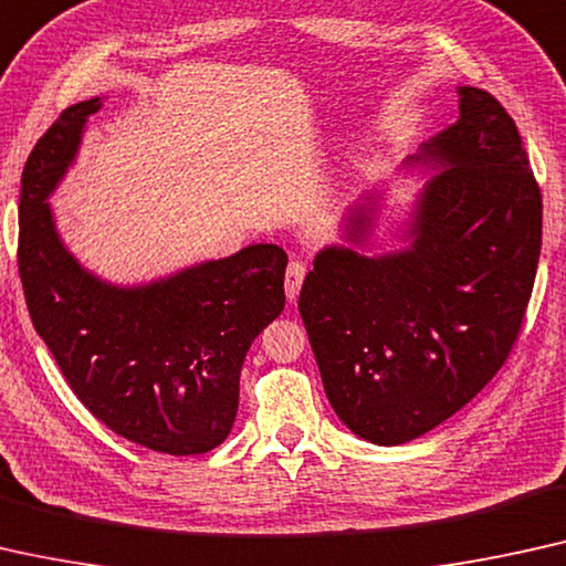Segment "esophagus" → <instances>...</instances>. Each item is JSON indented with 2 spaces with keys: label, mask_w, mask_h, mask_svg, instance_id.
I'll list each match as a JSON object with an SVG mask.
<instances>
[{
  "label": "esophagus",
  "mask_w": 566,
  "mask_h": 566,
  "mask_svg": "<svg viewBox=\"0 0 566 566\" xmlns=\"http://www.w3.org/2000/svg\"><path fill=\"white\" fill-rule=\"evenodd\" d=\"M305 274H307V266L302 264L300 259L290 261V266H286V274H284V292H286V297H290V302L300 294V286H302V282H305Z\"/></svg>",
  "instance_id": "34e87169"
}]
</instances>
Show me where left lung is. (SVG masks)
Instances as JSON below:
<instances>
[{
	"instance_id": "1",
	"label": "left lung",
	"mask_w": 566,
	"mask_h": 566,
	"mask_svg": "<svg viewBox=\"0 0 566 566\" xmlns=\"http://www.w3.org/2000/svg\"><path fill=\"white\" fill-rule=\"evenodd\" d=\"M459 120L410 164L436 174L405 222L402 249L366 256L381 192L340 222L300 292L325 395L348 431L377 446L423 436L464 408L521 333L541 253V192L518 127L474 86Z\"/></svg>"
}]
</instances>
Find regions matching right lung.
Listing matches in <instances>:
<instances>
[{
	"label": "right lung",
	"mask_w": 566,
	"mask_h": 566,
	"mask_svg": "<svg viewBox=\"0 0 566 566\" xmlns=\"http://www.w3.org/2000/svg\"><path fill=\"white\" fill-rule=\"evenodd\" d=\"M102 99L63 109L22 171L18 266L38 336L94 418L123 439L171 457L228 439L241 366L284 310L286 253L274 243L120 286L78 264L48 197L74 166Z\"/></svg>",
	"instance_id": "obj_1"
}]
</instances>
